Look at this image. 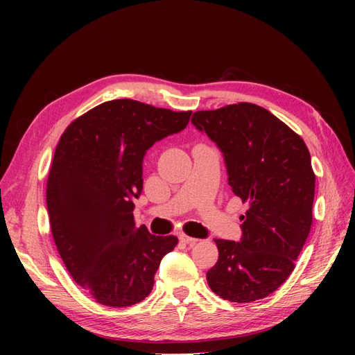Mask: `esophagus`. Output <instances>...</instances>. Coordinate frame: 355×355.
Wrapping results in <instances>:
<instances>
[{
  "mask_svg": "<svg viewBox=\"0 0 355 355\" xmlns=\"http://www.w3.org/2000/svg\"><path fill=\"white\" fill-rule=\"evenodd\" d=\"M180 241L185 243V244H189V245H194L198 240L197 239H192V237H188V235H180Z\"/></svg>",
  "mask_w": 355,
  "mask_h": 355,
  "instance_id": "obj_1",
  "label": "esophagus"
}]
</instances>
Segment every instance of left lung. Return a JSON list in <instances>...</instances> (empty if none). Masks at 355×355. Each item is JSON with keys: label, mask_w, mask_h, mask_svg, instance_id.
<instances>
[{"label": "left lung", "mask_w": 355, "mask_h": 355, "mask_svg": "<svg viewBox=\"0 0 355 355\" xmlns=\"http://www.w3.org/2000/svg\"><path fill=\"white\" fill-rule=\"evenodd\" d=\"M223 153L232 192L249 204L241 241L214 240L219 259L207 271L213 293L253 302L295 270L313 225L315 175L304 139L254 103L240 102L191 118Z\"/></svg>", "instance_id": "8db88e82"}]
</instances>
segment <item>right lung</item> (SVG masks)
I'll use <instances>...</instances> for the list:
<instances>
[{"label": "right lung", "mask_w": 355, "mask_h": 355, "mask_svg": "<svg viewBox=\"0 0 355 355\" xmlns=\"http://www.w3.org/2000/svg\"><path fill=\"white\" fill-rule=\"evenodd\" d=\"M191 114L116 99L83 114L60 136L47 179L50 228L68 272L96 302H142L163 256L176 247L175 235L136 228L133 209L145 153L184 130Z\"/></svg>", "instance_id": "add662e5"}]
</instances>
